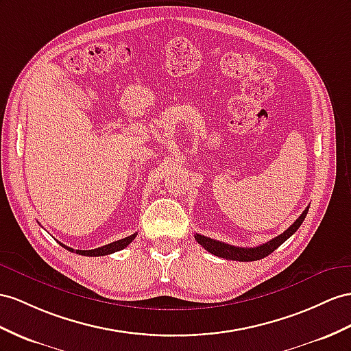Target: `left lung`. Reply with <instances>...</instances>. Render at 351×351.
<instances>
[{
    "instance_id": "obj_1",
    "label": "left lung",
    "mask_w": 351,
    "mask_h": 351,
    "mask_svg": "<svg viewBox=\"0 0 351 351\" xmlns=\"http://www.w3.org/2000/svg\"><path fill=\"white\" fill-rule=\"evenodd\" d=\"M307 212H308V208L305 209L301 217L296 219L292 226L287 228L286 231H283L280 236L274 237L273 240L267 241V243L264 245H259L256 247H237V246H231V245H227L223 243V241H218V240H213L210 237H206V236H202V234H194V239L199 241V243L208 250V252H210L212 255H217L219 258H223V259H231V261H258V259H263L265 256H268L271 252H274V250L280 246L282 243H285V241L289 239L293 232L298 230L301 227L302 221L305 219V217H307Z\"/></svg>"
}]
</instances>
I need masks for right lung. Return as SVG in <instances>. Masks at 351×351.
<instances>
[{
	"mask_svg": "<svg viewBox=\"0 0 351 351\" xmlns=\"http://www.w3.org/2000/svg\"><path fill=\"white\" fill-rule=\"evenodd\" d=\"M138 236V232H134V234L125 237V239H121V240H117V241H112V243L110 245H105L102 247H97V249H92V250H75L73 247H68L65 246L64 243H60V246H64L66 250H69V252H74L77 255H84V256H104V255H110V254H114V252H119V250L128 247V245H130L132 241L134 240V237Z\"/></svg>",
	"mask_w": 351,
	"mask_h": 351,
	"instance_id": "obj_1",
	"label": "right lung"
}]
</instances>
